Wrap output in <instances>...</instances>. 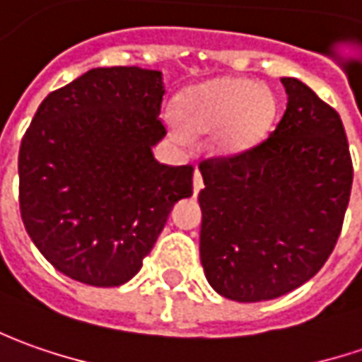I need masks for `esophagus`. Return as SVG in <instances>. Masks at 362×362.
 Listing matches in <instances>:
<instances>
[{"instance_id":"obj_1","label":"esophagus","mask_w":362,"mask_h":362,"mask_svg":"<svg viewBox=\"0 0 362 362\" xmlns=\"http://www.w3.org/2000/svg\"><path fill=\"white\" fill-rule=\"evenodd\" d=\"M202 188H204V182H202V174H200V170H196V172H194V196L200 192Z\"/></svg>"}]
</instances>
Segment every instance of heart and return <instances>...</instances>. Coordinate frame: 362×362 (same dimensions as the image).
<instances>
[{"label":"heart","mask_w":362,"mask_h":362,"mask_svg":"<svg viewBox=\"0 0 362 362\" xmlns=\"http://www.w3.org/2000/svg\"><path fill=\"white\" fill-rule=\"evenodd\" d=\"M272 119V95L243 78H220L196 86L182 95L180 114L166 112V124L180 144H190V130L206 134L216 129L212 148L222 156L252 150L267 138Z\"/></svg>","instance_id":"obj_1"}]
</instances>
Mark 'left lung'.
I'll use <instances>...</instances> for the list:
<instances>
[{
  "label": "left lung",
  "instance_id": "1",
  "mask_svg": "<svg viewBox=\"0 0 362 362\" xmlns=\"http://www.w3.org/2000/svg\"><path fill=\"white\" fill-rule=\"evenodd\" d=\"M274 132L252 150L200 164V262L238 303L279 298L310 281L332 252L353 186L341 116L296 78Z\"/></svg>",
  "mask_w": 362,
  "mask_h": 362
}]
</instances>
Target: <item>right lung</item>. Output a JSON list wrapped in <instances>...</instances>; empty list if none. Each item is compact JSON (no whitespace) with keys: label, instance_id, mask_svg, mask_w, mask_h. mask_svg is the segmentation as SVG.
<instances>
[{"label":"right lung","instance_id":"right-lung-1","mask_svg":"<svg viewBox=\"0 0 362 362\" xmlns=\"http://www.w3.org/2000/svg\"><path fill=\"white\" fill-rule=\"evenodd\" d=\"M162 71L95 68L45 98L19 148V210L47 262L92 286L138 274L192 166L160 164Z\"/></svg>","mask_w":362,"mask_h":362}]
</instances>
